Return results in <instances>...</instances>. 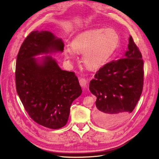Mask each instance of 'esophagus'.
Segmentation results:
<instances>
[{
    "label": "esophagus",
    "instance_id": "34e87169",
    "mask_svg": "<svg viewBox=\"0 0 159 159\" xmlns=\"http://www.w3.org/2000/svg\"><path fill=\"white\" fill-rule=\"evenodd\" d=\"M80 84L82 88H85L86 85L88 84V81L86 80L85 78H81L80 79Z\"/></svg>",
    "mask_w": 159,
    "mask_h": 159
}]
</instances>
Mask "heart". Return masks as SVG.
I'll use <instances>...</instances> for the list:
<instances>
[{"instance_id": "1", "label": "heart", "mask_w": 159, "mask_h": 159, "mask_svg": "<svg viewBox=\"0 0 159 159\" xmlns=\"http://www.w3.org/2000/svg\"><path fill=\"white\" fill-rule=\"evenodd\" d=\"M119 34L112 28L91 29L77 34L71 45L64 48V56L73 60L82 54L84 64L91 70H98L107 63L120 44Z\"/></svg>"}]
</instances>
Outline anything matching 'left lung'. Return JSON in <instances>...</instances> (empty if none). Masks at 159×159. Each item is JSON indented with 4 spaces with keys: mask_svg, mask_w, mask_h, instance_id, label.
<instances>
[{
    "mask_svg": "<svg viewBox=\"0 0 159 159\" xmlns=\"http://www.w3.org/2000/svg\"><path fill=\"white\" fill-rule=\"evenodd\" d=\"M143 76L141 53L130 36L121 59L105 64L90 81L89 90L97 97L96 123L111 127L127 119L140 99Z\"/></svg>",
    "mask_w": 159,
    "mask_h": 159,
    "instance_id": "1",
    "label": "left lung"
}]
</instances>
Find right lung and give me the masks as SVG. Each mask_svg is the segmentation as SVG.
I'll list each match as a JSON object with an SVG mask.
<instances>
[{"label": "right lung", "mask_w": 159, "mask_h": 159, "mask_svg": "<svg viewBox=\"0 0 159 159\" xmlns=\"http://www.w3.org/2000/svg\"><path fill=\"white\" fill-rule=\"evenodd\" d=\"M64 46L50 32L33 31L16 60V88L24 107L34 121L52 129L67 123L72 102L82 93L74 72L62 70L52 56L63 52ZM40 55L45 56L36 57Z\"/></svg>", "instance_id": "1"}]
</instances>
